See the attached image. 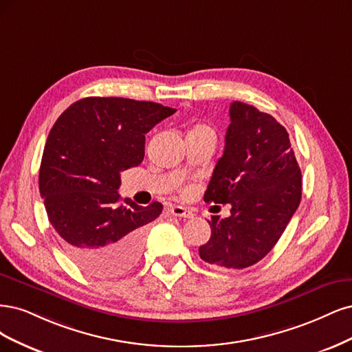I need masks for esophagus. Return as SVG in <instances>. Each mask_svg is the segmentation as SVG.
<instances>
[{
  "label": "esophagus",
  "mask_w": 352,
  "mask_h": 352,
  "mask_svg": "<svg viewBox=\"0 0 352 352\" xmlns=\"http://www.w3.org/2000/svg\"><path fill=\"white\" fill-rule=\"evenodd\" d=\"M171 212L174 217H179V218H192L195 217V213H192V210L187 209V208H183V206H174L171 208Z\"/></svg>",
  "instance_id": "obj_1"
}]
</instances>
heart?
<instances>
[{
    "label": "heart",
    "instance_id": "1",
    "mask_svg": "<svg viewBox=\"0 0 352 352\" xmlns=\"http://www.w3.org/2000/svg\"><path fill=\"white\" fill-rule=\"evenodd\" d=\"M190 133H209V134H213V130L206 126V124H197V126L192 129Z\"/></svg>",
    "mask_w": 352,
    "mask_h": 352
}]
</instances>
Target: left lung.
Wrapping results in <instances>:
<instances>
[{
	"instance_id": "obj_1",
	"label": "left lung",
	"mask_w": 352,
	"mask_h": 352,
	"mask_svg": "<svg viewBox=\"0 0 352 352\" xmlns=\"http://www.w3.org/2000/svg\"><path fill=\"white\" fill-rule=\"evenodd\" d=\"M230 118L205 201L230 203L231 217H212V235L199 254L218 267L244 269L285 231L301 200V171L285 127L274 117L235 100Z\"/></svg>"
}]
</instances>
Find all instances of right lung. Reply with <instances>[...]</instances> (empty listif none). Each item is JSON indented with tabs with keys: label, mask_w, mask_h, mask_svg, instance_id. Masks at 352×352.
Listing matches in <instances>:
<instances>
[{
	"label": "right lung",
	"mask_w": 352,
	"mask_h": 352,
	"mask_svg": "<svg viewBox=\"0 0 352 352\" xmlns=\"http://www.w3.org/2000/svg\"><path fill=\"white\" fill-rule=\"evenodd\" d=\"M174 108L127 98H85L55 121L45 143L39 191L73 262L94 276H118L142 254L146 225L164 206L120 205V174L142 164L144 134Z\"/></svg>",
	"instance_id": "right-lung-1"
}]
</instances>
